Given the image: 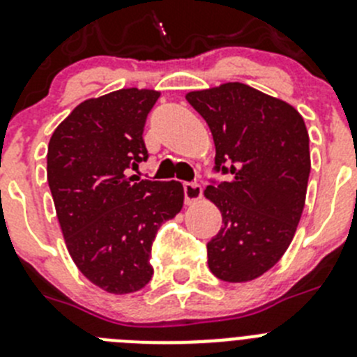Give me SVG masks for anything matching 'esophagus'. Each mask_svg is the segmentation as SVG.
<instances>
[{
	"label": "esophagus",
	"instance_id": "1",
	"mask_svg": "<svg viewBox=\"0 0 357 357\" xmlns=\"http://www.w3.org/2000/svg\"><path fill=\"white\" fill-rule=\"evenodd\" d=\"M202 198V185L198 182H184V200L191 205Z\"/></svg>",
	"mask_w": 357,
	"mask_h": 357
}]
</instances>
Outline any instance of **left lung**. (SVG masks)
Instances as JSON below:
<instances>
[{"label": "left lung", "mask_w": 357, "mask_h": 357, "mask_svg": "<svg viewBox=\"0 0 357 357\" xmlns=\"http://www.w3.org/2000/svg\"><path fill=\"white\" fill-rule=\"evenodd\" d=\"M215 145L214 173L205 196L223 215L207 243L208 267L219 280L243 283L269 271L292 243L305 208L310 138L290 104L243 83L191 91Z\"/></svg>", "instance_id": "1"}]
</instances>
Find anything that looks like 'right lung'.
Listing matches in <instances>:
<instances>
[{"label":"right lung","instance_id":"1","mask_svg":"<svg viewBox=\"0 0 357 357\" xmlns=\"http://www.w3.org/2000/svg\"><path fill=\"white\" fill-rule=\"evenodd\" d=\"M159 91L123 88L74 107L49 139L47 182L77 269L102 290L130 294L152 280L157 228L184 204L181 182L139 181L143 127Z\"/></svg>","mask_w":357,"mask_h":357}]
</instances>
